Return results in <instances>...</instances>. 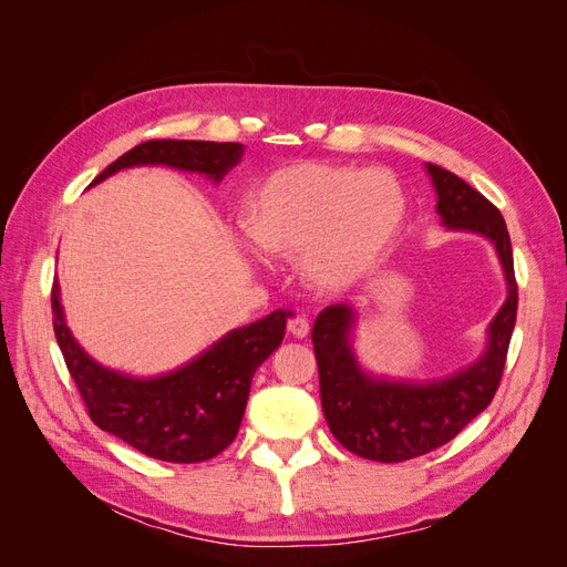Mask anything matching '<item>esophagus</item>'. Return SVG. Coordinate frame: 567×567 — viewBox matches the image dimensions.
I'll return each mask as SVG.
<instances>
[{
	"instance_id": "esophagus-1",
	"label": "esophagus",
	"mask_w": 567,
	"mask_h": 567,
	"mask_svg": "<svg viewBox=\"0 0 567 567\" xmlns=\"http://www.w3.org/2000/svg\"><path fill=\"white\" fill-rule=\"evenodd\" d=\"M288 331L293 333L296 338H307V333H310V321H307L300 315H296L293 319H288Z\"/></svg>"
}]
</instances>
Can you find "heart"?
<instances>
[{
	"label": "heart",
	"mask_w": 567,
	"mask_h": 567,
	"mask_svg": "<svg viewBox=\"0 0 567 567\" xmlns=\"http://www.w3.org/2000/svg\"><path fill=\"white\" fill-rule=\"evenodd\" d=\"M404 215V188L385 169L296 163L257 188L250 236L269 255H302L305 279L319 290H342L381 260Z\"/></svg>",
	"instance_id": "heart-1"
}]
</instances>
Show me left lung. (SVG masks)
<instances>
[{
  "mask_svg": "<svg viewBox=\"0 0 567 567\" xmlns=\"http://www.w3.org/2000/svg\"><path fill=\"white\" fill-rule=\"evenodd\" d=\"M437 192L442 225L487 236L504 265L508 298L489 323L485 354L468 369L433 383L371 379L350 348L354 312L331 305L312 326L319 367L321 409L333 437L352 454L400 463L433 452L454 440L499 390L508 342L518 315V284L506 221L496 205L450 169L427 163Z\"/></svg>",
  "mask_w": 567,
  "mask_h": 567,
  "instance_id": "obj_1",
  "label": "left lung"
}]
</instances>
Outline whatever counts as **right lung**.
Instances as JSON below:
<instances>
[{"label":"right lung","mask_w":567,"mask_h":567,"mask_svg":"<svg viewBox=\"0 0 567 567\" xmlns=\"http://www.w3.org/2000/svg\"><path fill=\"white\" fill-rule=\"evenodd\" d=\"M241 156L244 146L234 142L151 140L123 153L92 184L134 165H169L219 182ZM51 315L65 367L101 431L151 458L198 463L225 452L234 442L252 375L281 346L290 312L277 310L236 329L192 364L146 381L104 369L78 346L63 319L56 281L51 286Z\"/></svg>","instance_id":"obj_1"}]
</instances>
